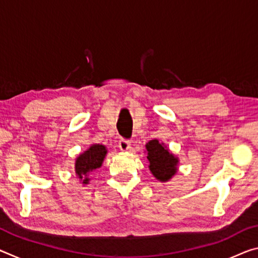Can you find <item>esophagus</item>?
Wrapping results in <instances>:
<instances>
[{
    "label": "esophagus",
    "mask_w": 258,
    "mask_h": 258,
    "mask_svg": "<svg viewBox=\"0 0 258 258\" xmlns=\"http://www.w3.org/2000/svg\"><path fill=\"white\" fill-rule=\"evenodd\" d=\"M118 147H119V149L121 151H127L131 148V142L127 141V140L120 139L119 142H118Z\"/></svg>",
    "instance_id": "obj_1"
}]
</instances>
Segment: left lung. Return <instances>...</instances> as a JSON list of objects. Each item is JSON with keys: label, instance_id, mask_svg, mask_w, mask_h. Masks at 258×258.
<instances>
[{"label": "left lung", "instance_id": "8db88e82", "mask_svg": "<svg viewBox=\"0 0 258 258\" xmlns=\"http://www.w3.org/2000/svg\"><path fill=\"white\" fill-rule=\"evenodd\" d=\"M149 169L157 180L167 182L177 172L178 158L171 154L168 148L158 140H151L146 145Z\"/></svg>", "mask_w": 258, "mask_h": 258}]
</instances>
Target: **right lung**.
I'll list each match as a JSON object with an SVG mask.
<instances>
[{
	"label": "right lung",
	"mask_w": 258,
	"mask_h": 258,
	"mask_svg": "<svg viewBox=\"0 0 258 258\" xmlns=\"http://www.w3.org/2000/svg\"><path fill=\"white\" fill-rule=\"evenodd\" d=\"M106 155L107 148L103 145H92L77 157L75 161V172L83 184H87L90 181V174L101 167Z\"/></svg>",
	"instance_id": "obj_1"
}]
</instances>
